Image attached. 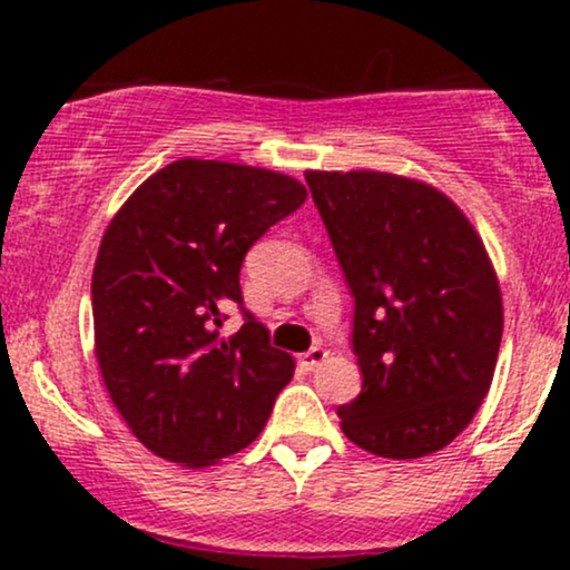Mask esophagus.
<instances>
[{
    "instance_id": "esophagus-1",
    "label": "esophagus",
    "mask_w": 570,
    "mask_h": 570,
    "mask_svg": "<svg viewBox=\"0 0 570 570\" xmlns=\"http://www.w3.org/2000/svg\"><path fill=\"white\" fill-rule=\"evenodd\" d=\"M324 362H326V351L324 348H311L307 353H303V356H299V364H303L305 370L322 367Z\"/></svg>"
}]
</instances>
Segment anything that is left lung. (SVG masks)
I'll use <instances>...</instances> for the list:
<instances>
[{
    "mask_svg": "<svg viewBox=\"0 0 570 570\" xmlns=\"http://www.w3.org/2000/svg\"><path fill=\"white\" fill-rule=\"evenodd\" d=\"M348 281L362 391L353 444L391 461L448 448L493 383L503 303L488 248L442 189L389 171H305Z\"/></svg>",
    "mask_w": 570,
    "mask_h": 570,
    "instance_id": "1",
    "label": "left lung"
}]
</instances>
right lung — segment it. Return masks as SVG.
<instances>
[{
	"label": "right lung",
	"mask_w": 570,
	"mask_h": 570,
	"mask_svg": "<svg viewBox=\"0 0 570 570\" xmlns=\"http://www.w3.org/2000/svg\"><path fill=\"white\" fill-rule=\"evenodd\" d=\"M305 198L294 176L185 158L141 181L104 230L90 284L96 362L155 455L212 466L265 429L294 358L248 313L222 337V307L244 303L248 246Z\"/></svg>",
	"instance_id": "right-lung-1"
}]
</instances>
